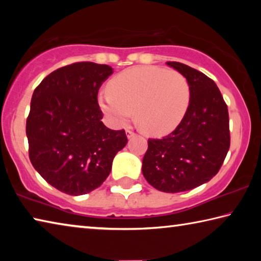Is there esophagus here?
I'll list each match as a JSON object with an SVG mask.
<instances>
[{
    "label": "esophagus",
    "instance_id": "esophagus-1",
    "mask_svg": "<svg viewBox=\"0 0 261 261\" xmlns=\"http://www.w3.org/2000/svg\"><path fill=\"white\" fill-rule=\"evenodd\" d=\"M136 134H135V132L134 131H131V130H126V137H127V138H132V137H134Z\"/></svg>",
    "mask_w": 261,
    "mask_h": 261
}]
</instances>
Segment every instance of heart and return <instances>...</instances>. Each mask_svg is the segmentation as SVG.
<instances>
[{
  "instance_id": "b5f03b06",
  "label": "heart",
  "mask_w": 261,
  "mask_h": 261,
  "mask_svg": "<svg viewBox=\"0 0 261 261\" xmlns=\"http://www.w3.org/2000/svg\"><path fill=\"white\" fill-rule=\"evenodd\" d=\"M98 105L115 125H124L136 112L139 129L151 136L174 131L188 112L190 86L183 74L159 67H135L116 74Z\"/></svg>"
}]
</instances>
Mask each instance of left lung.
<instances>
[{
	"instance_id": "left-lung-1",
	"label": "left lung",
	"mask_w": 261,
	"mask_h": 261,
	"mask_svg": "<svg viewBox=\"0 0 261 261\" xmlns=\"http://www.w3.org/2000/svg\"><path fill=\"white\" fill-rule=\"evenodd\" d=\"M190 86L188 112L176 129L161 139H148L143 175L159 191L192 190L218 174L230 147L228 107L216 84L179 62H167Z\"/></svg>"
}]
</instances>
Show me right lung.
Wrapping results in <instances>:
<instances>
[{
    "mask_svg": "<svg viewBox=\"0 0 261 261\" xmlns=\"http://www.w3.org/2000/svg\"><path fill=\"white\" fill-rule=\"evenodd\" d=\"M112 73L109 65L77 62L48 74L33 92L26 120L31 163L70 196L99 188L127 143L124 130L101 121L98 92Z\"/></svg>",
    "mask_w": 261,
    "mask_h": 261,
    "instance_id": "right-lung-1",
    "label": "right lung"
}]
</instances>
